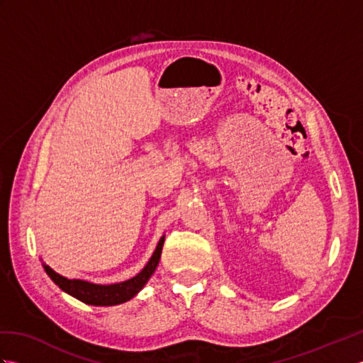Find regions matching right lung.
Segmentation results:
<instances>
[{
    "label": "right lung",
    "mask_w": 363,
    "mask_h": 363,
    "mask_svg": "<svg viewBox=\"0 0 363 363\" xmlns=\"http://www.w3.org/2000/svg\"><path fill=\"white\" fill-rule=\"evenodd\" d=\"M164 242H165V235H162L156 250L152 252L151 259L148 260V264L143 267L142 272L123 282L95 284L84 279H68V277L54 272L50 265L46 264H42V265L45 268L46 274L51 277V281L56 285H59V289L68 293L70 296L90 306H117V304L126 303L129 299H133L137 293L145 287V284L150 281V277L152 276L154 272H156V268L159 265Z\"/></svg>",
    "instance_id": "obj_1"
}]
</instances>
